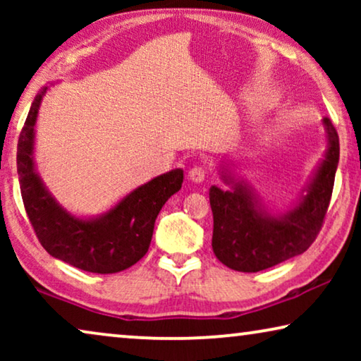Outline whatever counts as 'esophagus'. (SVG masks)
<instances>
[{"mask_svg":"<svg viewBox=\"0 0 361 361\" xmlns=\"http://www.w3.org/2000/svg\"><path fill=\"white\" fill-rule=\"evenodd\" d=\"M204 179H205V171L202 169V167L195 166L189 171V180L194 182V184H200V182H204Z\"/></svg>","mask_w":361,"mask_h":361,"instance_id":"obj_1","label":"esophagus"}]
</instances>
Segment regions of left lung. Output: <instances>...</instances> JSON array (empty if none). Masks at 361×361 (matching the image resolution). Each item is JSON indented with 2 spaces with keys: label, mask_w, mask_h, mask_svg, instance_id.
Masks as SVG:
<instances>
[{
  "label": "left lung",
  "mask_w": 361,
  "mask_h": 361,
  "mask_svg": "<svg viewBox=\"0 0 361 361\" xmlns=\"http://www.w3.org/2000/svg\"><path fill=\"white\" fill-rule=\"evenodd\" d=\"M324 157L319 161L300 195L288 210L271 212L253 185L238 174L235 161H220V179L225 189L209 190L214 214L212 248L230 269L258 273L302 255L319 235L332 197L340 145L332 121L324 118Z\"/></svg>",
  "instance_id": "left-lung-1"
}]
</instances>
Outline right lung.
Segmentation results:
<instances>
[{
	"label": "right lung",
	"instance_id": "1",
	"mask_svg": "<svg viewBox=\"0 0 361 361\" xmlns=\"http://www.w3.org/2000/svg\"><path fill=\"white\" fill-rule=\"evenodd\" d=\"M51 82L34 98L18 141L19 187L27 216L44 250L78 269L113 274L137 263L149 248L162 205L180 190L184 171L166 174L128 192L115 205L98 215H75L59 204L36 167V123L42 98Z\"/></svg>",
	"mask_w": 361,
	"mask_h": 361
}]
</instances>
